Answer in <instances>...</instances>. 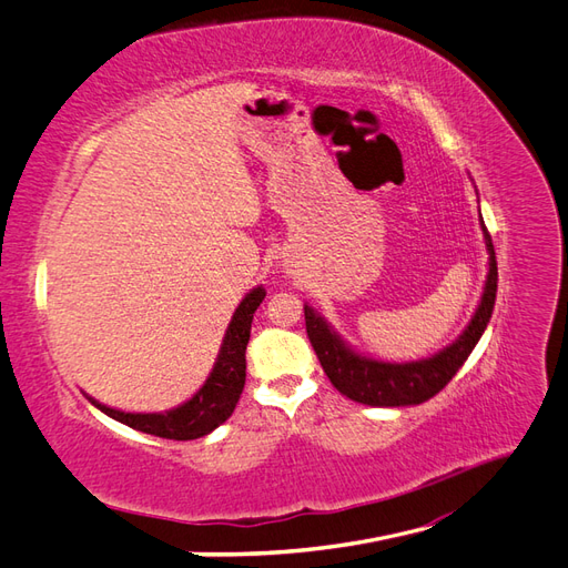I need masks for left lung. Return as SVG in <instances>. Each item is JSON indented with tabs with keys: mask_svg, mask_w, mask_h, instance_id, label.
I'll use <instances>...</instances> for the list:
<instances>
[{
	"mask_svg": "<svg viewBox=\"0 0 568 568\" xmlns=\"http://www.w3.org/2000/svg\"><path fill=\"white\" fill-rule=\"evenodd\" d=\"M483 230L489 250V275L483 302H479L473 322L463 331V336L429 359L408 362V365H390V362L362 357L353 353L326 326L324 318L314 314L312 307H304V324H307V336L312 341L314 353L318 362H322L331 384L343 396L365 405H376V408H400V405H419L434 398L454 379L456 372L463 367V362L475 351L479 336L485 333L491 318L494 300H497V256H494L491 237L485 223Z\"/></svg>",
	"mask_w": 568,
	"mask_h": 568,
	"instance_id": "1",
	"label": "left lung"
}]
</instances>
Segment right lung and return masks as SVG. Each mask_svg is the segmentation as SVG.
<instances>
[{
	"label": "right lung",
	"mask_w": 568,
	"mask_h": 568,
	"mask_svg": "<svg viewBox=\"0 0 568 568\" xmlns=\"http://www.w3.org/2000/svg\"><path fill=\"white\" fill-rule=\"evenodd\" d=\"M264 287H254L252 293L240 302V307L235 310V316H232V322L225 331L221 355H217L211 376L206 384L199 388V394L192 400L180 405V408H174L170 413H122L108 408V405H100L93 398L91 403L112 419H118V423L145 434L160 436V439L189 442L199 439V436H206L217 425L225 423L242 396L246 379V343H250L254 312L258 304L264 302Z\"/></svg>",
	"instance_id": "obj_1"
}]
</instances>
